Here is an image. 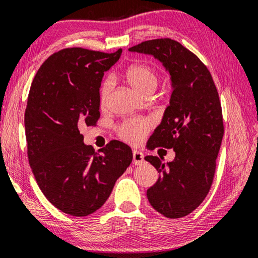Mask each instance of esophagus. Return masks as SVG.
<instances>
[{"instance_id": "1", "label": "esophagus", "mask_w": 258, "mask_h": 258, "mask_svg": "<svg viewBox=\"0 0 258 258\" xmlns=\"http://www.w3.org/2000/svg\"><path fill=\"white\" fill-rule=\"evenodd\" d=\"M145 162V156L144 154L139 151H133V164L136 166H140Z\"/></svg>"}]
</instances>
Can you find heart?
<instances>
[{"label":"heart","mask_w":258,"mask_h":258,"mask_svg":"<svg viewBox=\"0 0 258 258\" xmlns=\"http://www.w3.org/2000/svg\"><path fill=\"white\" fill-rule=\"evenodd\" d=\"M125 78L131 87L138 94L147 96L153 94L156 89L159 78L157 73L153 67L145 63H134L125 71ZM113 88V79L106 78L103 81L99 88V104L105 106L109 99L110 92ZM152 122L146 118H131L126 119L117 126V133L120 139L131 142V144H139L144 140L146 134L151 130Z\"/></svg>","instance_id":"1"}]
</instances>
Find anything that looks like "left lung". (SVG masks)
Here are the masks:
<instances>
[{
	"label": "left lung",
	"mask_w": 258,
	"mask_h": 258,
	"mask_svg": "<svg viewBox=\"0 0 258 258\" xmlns=\"http://www.w3.org/2000/svg\"><path fill=\"white\" fill-rule=\"evenodd\" d=\"M128 49L153 55L171 76L170 104L147 147L171 148L176 156L167 164L162 157H145L160 172L147 198L164 217H185L201 205L213 183L224 137L217 87L199 57L170 38L142 41Z\"/></svg>",
	"instance_id": "1"
}]
</instances>
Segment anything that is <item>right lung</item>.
<instances>
[{
	"label": "right lung",
	"instance_id": "add662e5",
	"mask_svg": "<svg viewBox=\"0 0 258 258\" xmlns=\"http://www.w3.org/2000/svg\"><path fill=\"white\" fill-rule=\"evenodd\" d=\"M114 53L72 47L55 52L31 84L24 124L29 163L46 198L63 213L87 217L101 209L132 162V149L112 140L96 154L81 128L95 126L104 72Z\"/></svg>",
	"mask_w": 258,
	"mask_h": 258
}]
</instances>
